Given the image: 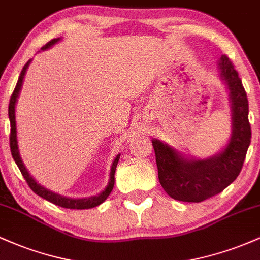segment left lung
I'll list each match as a JSON object with an SVG mask.
<instances>
[{
    "instance_id": "8db88e82",
    "label": "left lung",
    "mask_w": 260,
    "mask_h": 260,
    "mask_svg": "<svg viewBox=\"0 0 260 260\" xmlns=\"http://www.w3.org/2000/svg\"><path fill=\"white\" fill-rule=\"evenodd\" d=\"M221 79L229 89L232 132L220 153L208 159H188L165 143L153 139L160 184L176 201L199 203L219 194L242 170L250 144L248 99L237 71L226 55L219 61Z\"/></svg>"
}]
</instances>
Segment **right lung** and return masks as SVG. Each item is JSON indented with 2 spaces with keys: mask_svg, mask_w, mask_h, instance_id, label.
<instances>
[{
  "mask_svg": "<svg viewBox=\"0 0 260 260\" xmlns=\"http://www.w3.org/2000/svg\"><path fill=\"white\" fill-rule=\"evenodd\" d=\"M58 39H53V40L49 41L45 46L41 47V50H46L50 49L52 45H55ZM31 59H29L28 62L24 64L23 67L22 72H20L19 78H18L17 85L14 88L13 94H12L11 100H10V106H8V116H10V122H11V136H10V145H11V153L12 156H13L14 161H16L17 166L19 168L20 172H22L23 177L25 178L26 183L29 184V187L31 188V190L34 193H37L38 196H40L41 198L46 199V201L53 203V204L58 205V207L62 208H67V209H90L94 207H98L100 205L101 203H104L106 201L107 197L110 196V193L112 192L113 184H115V172H116V168H117L118 160H120V154L115 157L113 160L112 166H111V172H110V181L107 183V186L100 194L94 196V197H89V198H79V199H74V198H68V197L57 194V193H53L52 190H49L47 188H45L39 184L34 178L31 177L30 174L28 172V170L24 166V162H23L22 157L19 155V149H18V140H17V124H16V103L18 96H19L20 89H22V84H23V79H24L25 72L28 70L29 64H30Z\"/></svg>",
  "mask_w": 260,
  "mask_h": 260,
  "instance_id": "add662e5",
  "label": "right lung"
}]
</instances>
